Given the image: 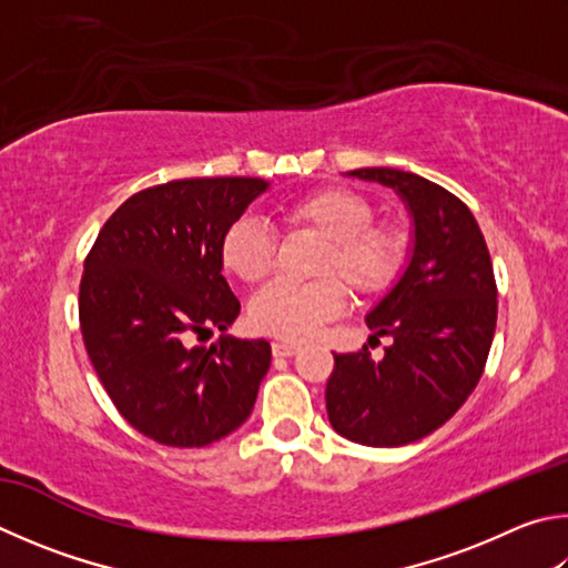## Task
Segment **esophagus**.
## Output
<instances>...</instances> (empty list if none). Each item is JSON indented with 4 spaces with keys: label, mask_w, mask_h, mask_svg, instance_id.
<instances>
[{
    "label": "esophagus",
    "mask_w": 568,
    "mask_h": 568,
    "mask_svg": "<svg viewBox=\"0 0 568 568\" xmlns=\"http://www.w3.org/2000/svg\"><path fill=\"white\" fill-rule=\"evenodd\" d=\"M295 353H297V345H293V343H273L275 357H293Z\"/></svg>",
    "instance_id": "1"
}]
</instances>
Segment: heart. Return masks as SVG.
Listing matches in <instances>:
<instances>
[{
  "label": "heart",
  "instance_id": "heart-1",
  "mask_svg": "<svg viewBox=\"0 0 568 568\" xmlns=\"http://www.w3.org/2000/svg\"><path fill=\"white\" fill-rule=\"evenodd\" d=\"M281 219L291 231L323 241L315 257V283H273L253 297L251 327L277 339L313 337L329 320L343 315L347 291L357 297L387 293L405 267V239L389 225H375V211L365 195L349 189H317L283 205ZM275 235L261 221L243 215L221 241V263L239 281L257 285L275 267Z\"/></svg>",
  "mask_w": 568,
  "mask_h": 568
}]
</instances>
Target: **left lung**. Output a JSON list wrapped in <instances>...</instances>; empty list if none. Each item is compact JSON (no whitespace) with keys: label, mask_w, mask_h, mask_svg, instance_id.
Returning a JSON list of instances; mask_svg holds the SVG:
<instances>
[{"label":"left lung","mask_w":568,"mask_h":568,"mask_svg":"<svg viewBox=\"0 0 568 568\" xmlns=\"http://www.w3.org/2000/svg\"><path fill=\"white\" fill-rule=\"evenodd\" d=\"M395 189L415 219V251L399 283L367 315L392 337L383 359L367 347L335 355L325 387L329 425L367 447H402L445 425L477 387L497 327V281L467 203L417 173L355 169Z\"/></svg>","instance_id":"left-lung-1"}]
</instances>
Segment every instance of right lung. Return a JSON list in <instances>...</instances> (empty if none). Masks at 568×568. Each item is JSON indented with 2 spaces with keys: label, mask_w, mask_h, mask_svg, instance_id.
<instances>
[{
  "label": "right lung",
  "mask_w": 568,
  "mask_h": 568,
  "mask_svg": "<svg viewBox=\"0 0 568 568\" xmlns=\"http://www.w3.org/2000/svg\"><path fill=\"white\" fill-rule=\"evenodd\" d=\"M263 179H181L123 201L99 231L79 283V325L113 407L166 447H205L248 419L271 367L265 339H191L241 313L221 241Z\"/></svg>",
  "instance_id": "add662e5"
}]
</instances>
